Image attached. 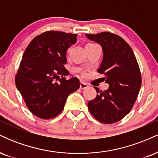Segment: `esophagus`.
Wrapping results in <instances>:
<instances>
[{
  "label": "esophagus",
  "mask_w": 158,
  "mask_h": 158,
  "mask_svg": "<svg viewBox=\"0 0 158 158\" xmlns=\"http://www.w3.org/2000/svg\"><path fill=\"white\" fill-rule=\"evenodd\" d=\"M88 85L86 84V83H85V82H82V81H81V82H80V89H81V90H84V89H87V88H88Z\"/></svg>",
  "instance_id": "1"
}]
</instances>
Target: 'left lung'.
<instances>
[{
    "label": "left lung",
    "mask_w": 158,
    "mask_h": 158,
    "mask_svg": "<svg viewBox=\"0 0 158 158\" xmlns=\"http://www.w3.org/2000/svg\"><path fill=\"white\" fill-rule=\"evenodd\" d=\"M100 44L103 58L98 72L109 85L102 91L97 87V97L88 103L90 114L100 123L110 124L122 119L135 104L141 86V74L133 50L119 35L108 32L86 34Z\"/></svg>",
    "instance_id": "8db88e82"
}]
</instances>
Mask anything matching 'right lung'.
Returning <instances> with one entry per match:
<instances>
[{
  "label": "right lung",
  "instance_id": "1",
  "mask_svg": "<svg viewBox=\"0 0 158 158\" xmlns=\"http://www.w3.org/2000/svg\"><path fill=\"white\" fill-rule=\"evenodd\" d=\"M77 36L59 31L43 32L32 40L23 52L15 85L36 117L48 119L59 115L69 94L80 87L78 78L67 80L64 77L69 74L64 67L67 50L77 42Z\"/></svg>",
  "mask_w": 158,
  "mask_h": 158
}]
</instances>
